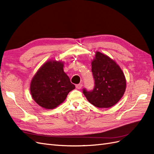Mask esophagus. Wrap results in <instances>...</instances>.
<instances>
[{"label": "esophagus", "instance_id": "34e87169", "mask_svg": "<svg viewBox=\"0 0 154 154\" xmlns=\"http://www.w3.org/2000/svg\"><path fill=\"white\" fill-rule=\"evenodd\" d=\"M82 87H83V85L82 84H78V85H76V87L77 88H78V89H80V88H82Z\"/></svg>", "mask_w": 154, "mask_h": 154}]
</instances>
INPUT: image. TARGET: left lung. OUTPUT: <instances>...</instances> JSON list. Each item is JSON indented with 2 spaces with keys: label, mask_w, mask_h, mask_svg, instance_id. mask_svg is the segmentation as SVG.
I'll return each instance as SVG.
<instances>
[{
  "label": "left lung",
  "mask_w": 154,
  "mask_h": 154,
  "mask_svg": "<svg viewBox=\"0 0 154 154\" xmlns=\"http://www.w3.org/2000/svg\"><path fill=\"white\" fill-rule=\"evenodd\" d=\"M91 65L95 87L90 92L83 89V94L98 108L113 106L123 97L127 87L122 69L114 60L99 51L96 52Z\"/></svg>",
  "instance_id": "left-lung-1"
}]
</instances>
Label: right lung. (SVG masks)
Returning a JSON list of instances; mask_svg holds the SVG:
<instances>
[{
    "label": "right lung",
    "instance_id": "obj_1",
    "mask_svg": "<svg viewBox=\"0 0 154 154\" xmlns=\"http://www.w3.org/2000/svg\"><path fill=\"white\" fill-rule=\"evenodd\" d=\"M62 61L51 59L42 66L32 77L30 92L32 99L41 107L53 109L65 101L75 85L63 71Z\"/></svg>",
    "mask_w": 154,
    "mask_h": 154
}]
</instances>
